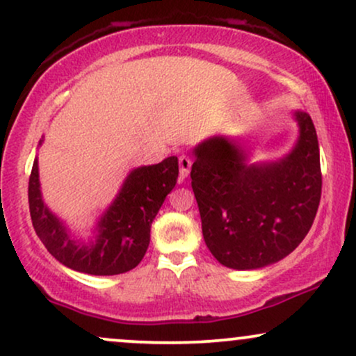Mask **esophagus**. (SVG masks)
Here are the masks:
<instances>
[{"mask_svg":"<svg viewBox=\"0 0 356 356\" xmlns=\"http://www.w3.org/2000/svg\"><path fill=\"white\" fill-rule=\"evenodd\" d=\"M191 167H192V159L189 156H186V154H182L181 157H179V169H181V179L187 177L191 172Z\"/></svg>","mask_w":356,"mask_h":356,"instance_id":"obj_1","label":"esophagus"}]
</instances>
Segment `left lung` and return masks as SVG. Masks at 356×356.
<instances>
[{"label": "left lung", "instance_id": "obj_1", "mask_svg": "<svg viewBox=\"0 0 356 356\" xmlns=\"http://www.w3.org/2000/svg\"><path fill=\"white\" fill-rule=\"evenodd\" d=\"M300 136L277 162L247 164L238 144L211 137L194 149L191 179L204 241L222 265L254 270L275 264L310 230L322 197L316 131L295 113Z\"/></svg>", "mask_w": 356, "mask_h": 356}]
</instances>
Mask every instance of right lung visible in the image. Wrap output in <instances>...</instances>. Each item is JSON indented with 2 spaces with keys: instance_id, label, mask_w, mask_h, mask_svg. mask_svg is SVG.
Returning <instances> with one entry per match:
<instances>
[{
  "instance_id": "add662e5",
  "label": "right lung",
  "mask_w": 356,
  "mask_h": 356,
  "mask_svg": "<svg viewBox=\"0 0 356 356\" xmlns=\"http://www.w3.org/2000/svg\"><path fill=\"white\" fill-rule=\"evenodd\" d=\"M179 177V161L137 167L127 175L113 205L97 224L89 245L72 241L66 227L42 202L38 161L29 175L28 200L33 227L48 252L63 265L89 275H119L139 265L151 241V224Z\"/></svg>"
}]
</instances>
